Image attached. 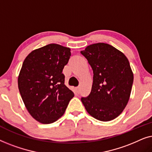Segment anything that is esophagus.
I'll use <instances>...</instances> for the list:
<instances>
[{
  "label": "esophagus",
  "instance_id": "34e87169",
  "mask_svg": "<svg viewBox=\"0 0 152 152\" xmlns=\"http://www.w3.org/2000/svg\"><path fill=\"white\" fill-rule=\"evenodd\" d=\"M76 90H77V93H80V87H77V88H76Z\"/></svg>",
  "mask_w": 152,
  "mask_h": 152
}]
</instances>
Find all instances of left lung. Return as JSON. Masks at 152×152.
Instances as JSON below:
<instances>
[{
	"instance_id": "1",
	"label": "left lung",
	"mask_w": 152,
	"mask_h": 152,
	"mask_svg": "<svg viewBox=\"0 0 152 152\" xmlns=\"http://www.w3.org/2000/svg\"><path fill=\"white\" fill-rule=\"evenodd\" d=\"M81 54L93 71L91 92L81 99L85 109L100 121L115 119L127 104L134 82L128 59L122 52L104 43L88 45Z\"/></svg>"
}]
</instances>
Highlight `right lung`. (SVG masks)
<instances>
[{"mask_svg": "<svg viewBox=\"0 0 152 152\" xmlns=\"http://www.w3.org/2000/svg\"><path fill=\"white\" fill-rule=\"evenodd\" d=\"M70 49L50 43L31 52L25 59L18 86L27 110L42 124H50L64 115L74 93L64 84L62 73Z\"/></svg>", "mask_w": 152, "mask_h": 152, "instance_id": "add662e5", "label": "right lung"}]
</instances>
